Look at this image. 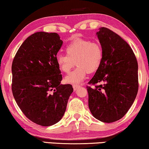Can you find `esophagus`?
<instances>
[{
    "mask_svg": "<svg viewBox=\"0 0 149 149\" xmlns=\"http://www.w3.org/2000/svg\"><path fill=\"white\" fill-rule=\"evenodd\" d=\"M72 87H73V89H74V90L76 91L77 89H78V88H79V87H80L81 86L79 85H75V84H74V85H72Z\"/></svg>",
    "mask_w": 149,
    "mask_h": 149,
    "instance_id": "esophagus-1",
    "label": "esophagus"
}]
</instances>
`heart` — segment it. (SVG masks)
Segmentation results:
<instances>
[{
  "label": "heart",
  "mask_w": 149,
  "mask_h": 149,
  "mask_svg": "<svg viewBox=\"0 0 149 149\" xmlns=\"http://www.w3.org/2000/svg\"><path fill=\"white\" fill-rule=\"evenodd\" d=\"M66 54H58L56 62L63 72L68 74L74 66L77 68L68 75L65 81L78 84L86 77L87 73L92 74L100 67L103 60V49L100 45L89 40L77 38L66 45Z\"/></svg>",
  "instance_id": "heart-1"
}]
</instances>
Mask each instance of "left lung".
<instances>
[{
	"label": "left lung",
	"instance_id": "obj_1",
	"mask_svg": "<svg viewBox=\"0 0 149 149\" xmlns=\"http://www.w3.org/2000/svg\"><path fill=\"white\" fill-rule=\"evenodd\" d=\"M97 35L104 56L100 67L88 83L90 86H87L88 105L95 119L113 123L121 119L135 100L138 62L131 47L115 32L102 27Z\"/></svg>",
	"mask_w": 149,
	"mask_h": 149
}]
</instances>
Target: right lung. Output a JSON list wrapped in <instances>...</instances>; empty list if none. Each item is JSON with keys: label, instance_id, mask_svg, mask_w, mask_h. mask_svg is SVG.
<instances>
[{"label": "right lung", "instance_id": "add662e5", "mask_svg": "<svg viewBox=\"0 0 149 149\" xmlns=\"http://www.w3.org/2000/svg\"><path fill=\"white\" fill-rule=\"evenodd\" d=\"M57 33L36 32L24 40L12 62V92L24 115L38 125L50 126L62 119L70 84H60L56 56L62 45Z\"/></svg>", "mask_w": 149, "mask_h": 149}]
</instances>
